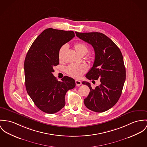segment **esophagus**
Here are the masks:
<instances>
[{
  "instance_id": "esophagus-1",
  "label": "esophagus",
  "mask_w": 147,
  "mask_h": 147,
  "mask_svg": "<svg viewBox=\"0 0 147 147\" xmlns=\"http://www.w3.org/2000/svg\"><path fill=\"white\" fill-rule=\"evenodd\" d=\"M76 85H77V86H80V85L82 84V82H81L80 80H76Z\"/></svg>"
}]
</instances>
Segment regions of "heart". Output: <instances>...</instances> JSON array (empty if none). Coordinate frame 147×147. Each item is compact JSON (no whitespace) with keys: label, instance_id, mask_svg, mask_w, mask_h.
Masks as SVG:
<instances>
[{"label":"heart","instance_id":"obj_1","mask_svg":"<svg viewBox=\"0 0 147 147\" xmlns=\"http://www.w3.org/2000/svg\"><path fill=\"white\" fill-rule=\"evenodd\" d=\"M66 47V45L63 46L60 49L59 54V58H60L61 54L65 50ZM74 48L77 53L81 56L85 55L88 51V47L83 42L76 43L74 45ZM87 70L88 68L85 64H72L69 65L66 68V71L68 75L77 79L80 78L83 76V74L87 72Z\"/></svg>","mask_w":147,"mask_h":147}]
</instances>
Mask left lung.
Here are the masks:
<instances>
[{
	"label": "left lung",
	"instance_id": "1",
	"mask_svg": "<svg viewBox=\"0 0 147 147\" xmlns=\"http://www.w3.org/2000/svg\"><path fill=\"white\" fill-rule=\"evenodd\" d=\"M76 34L80 39L92 46L95 53L93 67L86 77L90 80L99 79L101 82L94 89L90 83L82 82L83 84L88 86L90 90L84 100V105L93 111L105 112L117 103L122 93L126 79L123 55L117 45L104 34L78 32Z\"/></svg>",
	"mask_w": 147,
	"mask_h": 147
}]
</instances>
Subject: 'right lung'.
Wrapping results in <instances>:
<instances>
[{
	"label": "right lung",
	"mask_w": 147,
	"mask_h": 147,
	"mask_svg": "<svg viewBox=\"0 0 147 147\" xmlns=\"http://www.w3.org/2000/svg\"><path fill=\"white\" fill-rule=\"evenodd\" d=\"M74 36L71 31L47 28L36 38L26 55V90L35 105L46 113H56L63 109L66 93L76 86L74 79L64 76L58 81L53 74L54 67L59 64L60 48Z\"/></svg>",
	"instance_id": "add662e5"
}]
</instances>
